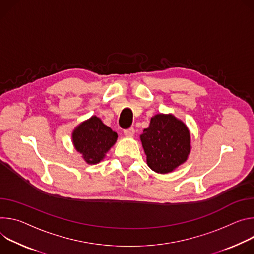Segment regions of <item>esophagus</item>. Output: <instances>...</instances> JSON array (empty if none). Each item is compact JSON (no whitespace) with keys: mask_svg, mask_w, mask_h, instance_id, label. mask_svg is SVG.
<instances>
[{"mask_svg":"<svg viewBox=\"0 0 254 254\" xmlns=\"http://www.w3.org/2000/svg\"><path fill=\"white\" fill-rule=\"evenodd\" d=\"M134 134H135V130H134V128H132V127L124 130V135H125L126 137H132V136H134Z\"/></svg>","mask_w":254,"mask_h":254,"instance_id":"esophagus-1","label":"esophagus"}]
</instances>
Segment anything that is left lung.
<instances>
[{"instance_id":"1","label":"left lung","mask_w":254,"mask_h":254,"mask_svg":"<svg viewBox=\"0 0 254 254\" xmlns=\"http://www.w3.org/2000/svg\"><path fill=\"white\" fill-rule=\"evenodd\" d=\"M141 138L147 164L158 174H167L184 163L190 151V132L173 115L158 114L151 118Z\"/></svg>"}]
</instances>
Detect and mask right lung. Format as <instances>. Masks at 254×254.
<instances>
[{
    "mask_svg": "<svg viewBox=\"0 0 254 254\" xmlns=\"http://www.w3.org/2000/svg\"><path fill=\"white\" fill-rule=\"evenodd\" d=\"M117 138V133L96 116L81 123L72 133L75 149L90 164L100 162L108 150L115 144Z\"/></svg>",
    "mask_w": 254,
    "mask_h": 254,
    "instance_id": "right-lung-1",
    "label": "right lung"
}]
</instances>
